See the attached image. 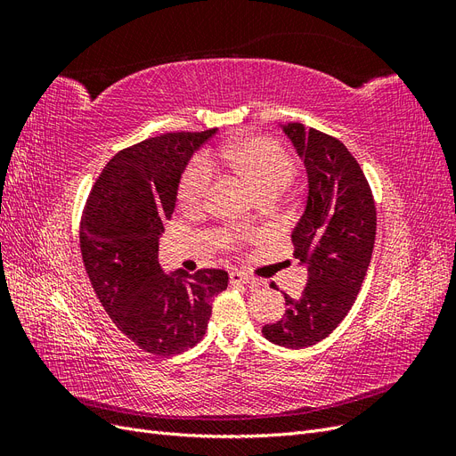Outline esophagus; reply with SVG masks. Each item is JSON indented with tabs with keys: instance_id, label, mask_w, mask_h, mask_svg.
<instances>
[{
	"instance_id": "34e87169",
	"label": "esophagus",
	"mask_w": 456,
	"mask_h": 456,
	"mask_svg": "<svg viewBox=\"0 0 456 456\" xmlns=\"http://www.w3.org/2000/svg\"><path fill=\"white\" fill-rule=\"evenodd\" d=\"M230 283H232V285H253V283H256V280L249 278V275H245V273H241V272L232 270V272H230Z\"/></svg>"
}]
</instances>
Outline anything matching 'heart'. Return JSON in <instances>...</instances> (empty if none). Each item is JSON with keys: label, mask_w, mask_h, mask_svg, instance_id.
I'll return each instance as SVG.
<instances>
[{"label": "heart", "mask_w": 456, "mask_h": 456, "mask_svg": "<svg viewBox=\"0 0 456 456\" xmlns=\"http://www.w3.org/2000/svg\"><path fill=\"white\" fill-rule=\"evenodd\" d=\"M226 156L260 194L283 190L291 184L297 165L287 151L268 139H245L228 146ZM213 165L205 156L191 159L178 183V201L183 207H198L209 194Z\"/></svg>", "instance_id": "obj_1"}]
</instances>
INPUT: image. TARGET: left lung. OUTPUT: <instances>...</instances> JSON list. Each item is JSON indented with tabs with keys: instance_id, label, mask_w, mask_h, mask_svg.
I'll return each instance as SVG.
<instances>
[{
	"instance_id": "1",
	"label": "left lung",
	"mask_w": 456,
	"mask_h": 456,
	"mask_svg": "<svg viewBox=\"0 0 456 456\" xmlns=\"http://www.w3.org/2000/svg\"><path fill=\"white\" fill-rule=\"evenodd\" d=\"M283 131L308 173L306 209L291 233L308 285L297 298L283 295L285 317L262 333L298 350L329 337L350 312L375 247L377 207L360 163L338 139L302 123Z\"/></svg>"
}]
</instances>
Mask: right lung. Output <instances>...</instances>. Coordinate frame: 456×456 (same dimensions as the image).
<instances>
[{
	"label": "right lung",
	"instance_id": "1",
	"mask_svg": "<svg viewBox=\"0 0 456 456\" xmlns=\"http://www.w3.org/2000/svg\"><path fill=\"white\" fill-rule=\"evenodd\" d=\"M216 129L167 133L118 151L96 178L79 226L81 256L101 305L148 354L175 355L203 338L224 270L163 273L158 262L181 175Z\"/></svg>",
	"mask_w": 456,
	"mask_h": 456
}]
</instances>
